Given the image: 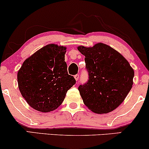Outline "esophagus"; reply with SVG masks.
Returning <instances> with one entry per match:
<instances>
[{
  "label": "esophagus",
  "mask_w": 149,
  "mask_h": 149,
  "mask_svg": "<svg viewBox=\"0 0 149 149\" xmlns=\"http://www.w3.org/2000/svg\"><path fill=\"white\" fill-rule=\"evenodd\" d=\"M74 78H75V79H76V81H78V79H79V74H76V75H75V76H74Z\"/></svg>",
  "instance_id": "34e87169"
}]
</instances>
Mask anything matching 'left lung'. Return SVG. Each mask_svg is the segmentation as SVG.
Here are the masks:
<instances>
[{
  "label": "left lung",
  "mask_w": 149,
  "mask_h": 149,
  "mask_svg": "<svg viewBox=\"0 0 149 149\" xmlns=\"http://www.w3.org/2000/svg\"><path fill=\"white\" fill-rule=\"evenodd\" d=\"M78 49L85 56L89 76L87 82L78 87L84 104L95 113L112 112L131 89L134 70L119 52L103 43Z\"/></svg>",
  "instance_id": "8db88e82"
}]
</instances>
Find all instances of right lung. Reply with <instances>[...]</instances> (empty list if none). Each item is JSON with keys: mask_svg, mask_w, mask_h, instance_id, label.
<instances>
[{"mask_svg": "<svg viewBox=\"0 0 149 149\" xmlns=\"http://www.w3.org/2000/svg\"><path fill=\"white\" fill-rule=\"evenodd\" d=\"M67 48L48 44L24 61L18 71L19 89L27 103L42 112L55 110L76 84L64 61Z\"/></svg>", "mask_w": 149, "mask_h": 149, "instance_id": "obj_1", "label": "right lung"}]
</instances>
